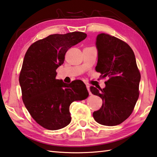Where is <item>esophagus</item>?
I'll use <instances>...</instances> for the list:
<instances>
[{
	"label": "esophagus",
	"instance_id": "1",
	"mask_svg": "<svg viewBox=\"0 0 157 157\" xmlns=\"http://www.w3.org/2000/svg\"><path fill=\"white\" fill-rule=\"evenodd\" d=\"M86 87H87V90H88V92H89V94H90V95H91V92H90V86H89V85H86Z\"/></svg>",
	"mask_w": 157,
	"mask_h": 157
}]
</instances>
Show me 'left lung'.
Listing matches in <instances>:
<instances>
[{"mask_svg":"<svg viewBox=\"0 0 157 157\" xmlns=\"http://www.w3.org/2000/svg\"><path fill=\"white\" fill-rule=\"evenodd\" d=\"M98 63L96 70L107 77L106 87L98 90L91 86L94 95L102 99V105L93 116L105 126L120 124L131 115L140 91L141 75L134 52L128 44L110 35L101 33L96 38Z\"/></svg>","mask_w":157,"mask_h":157,"instance_id":"1","label":"left lung"}]
</instances>
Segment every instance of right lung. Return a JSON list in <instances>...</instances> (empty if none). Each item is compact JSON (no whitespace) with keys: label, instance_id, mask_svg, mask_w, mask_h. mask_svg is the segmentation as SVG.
<instances>
[{"label":"right lung","instance_id":"right-lung-1","mask_svg":"<svg viewBox=\"0 0 157 157\" xmlns=\"http://www.w3.org/2000/svg\"><path fill=\"white\" fill-rule=\"evenodd\" d=\"M86 37L80 31L50 35L32 44L26 52L19 76L22 101L44 128L55 131L68 125L71 103L89 96L80 80L67 85L56 79V70L63 63L66 52Z\"/></svg>","mask_w":157,"mask_h":157}]
</instances>
